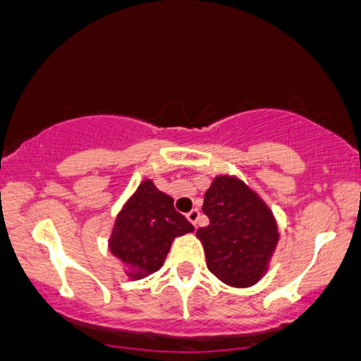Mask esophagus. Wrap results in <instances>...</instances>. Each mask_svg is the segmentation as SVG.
I'll return each mask as SVG.
<instances>
[{"label":"esophagus","mask_w":361,"mask_h":361,"mask_svg":"<svg viewBox=\"0 0 361 361\" xmlns=\"http://www.w3.org/2000/svg\"><path fill=\"white\" fill-rule=\"evenodd\" d=\"M186 219H188V221L192 222L195 227H197V224H198V219H200V210H198V209H193L192 212H188V214H186Z\"/></svg>","instance_id":"obj_1"}]
</instances>
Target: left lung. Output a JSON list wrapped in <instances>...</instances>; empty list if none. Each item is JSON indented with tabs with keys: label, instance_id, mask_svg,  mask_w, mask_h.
Here are the masks:
<instances>
[{
	"label": "left lung",
	"instance_id": "8db88e82",
	"mask_svg": "<svg viewBox=\"0 0 361 361\" xmlns=\"http://www.w3.org/2000/svg\"><path fill=\"white\" fill-rule=\"evenodd\" d=\"M202 210L210 221L197 231L207 268L231 287L258 283L280 239L270 207L243 180L219 175L205 192Z\"/></svg>",
	"mask_w": 361,
	"mask_h": 361
}]
</instances>
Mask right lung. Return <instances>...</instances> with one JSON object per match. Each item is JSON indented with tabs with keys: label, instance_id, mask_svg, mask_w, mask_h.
<instances>
[{
	"label": "right lung",
	"instance_id": "right-lung-1",
	"mask_svg": "<svg viewBox=\"0 0 361 361\" xmlns=\"http://www.w3.org/2000/svg\"><path fill=\"white\" fill-rule=\"evenodd\" d=\"M195 227L176 212L173 198L144 180L122 207L109 239L115 258L122 261L130 280H140L164 264L176 238Z\"/></svg>",
	"mask_w": 361,
	"mask_h": 361
}]
</instances>
